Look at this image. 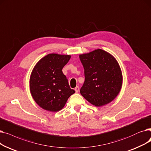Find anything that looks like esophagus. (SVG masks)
<instances>
[{"label": "esophagus", "instance_id": "esophagus-1", "mask_svg": "<svg viewBox=\"0 0 151 151\" xmlns=\"http://www.w3.org/2000/svg\"><path fill=\"white\" fill-rule=\"evenodd\" d=\"M74 90H75L76 93H78V91H79V88H78V87H76L74 88Z\"/></svg>", "mask_w": 151, "mask_h": 151}]
</instances>
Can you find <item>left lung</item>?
<instances>
[{
	"label": "left lung",
	"instance_id": "obj_1",
	"mask_svg": "<svg viewBox=\"0 0 151 151\" xmlns=\"http://www.w3.org/2000/svg\"><path fill=\"white\" fill-rule=\"evenodd\" d=\"M79 57L85 70V82L80 90L82 96L96 107L112 102L120 93L123 82L117 60L99 48L81 54Z\"/></svg>",
	"mask_w": 151,
	"mask_h": 151
}]
</instances>
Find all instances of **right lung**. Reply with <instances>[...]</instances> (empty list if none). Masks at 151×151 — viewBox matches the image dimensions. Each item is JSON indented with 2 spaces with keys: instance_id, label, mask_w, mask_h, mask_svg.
I'll return each mask as SVG.
<instances>
[{
  "instance_id": "1",
  "label": "right lung",
  "mask_w": 151,
  "mask_h": 151,
  "mask_svg": "<svg viewBox=\"0 0 151 151\" xmlns=\"http://www.w3.org/2000/svg\"><path fill=\"white\" fill-rule=\"evenodd\" d=\"M70 57V55L50 53L34 67L29 78L30 92L43 109L53 112L61 110L75 93L62 71Z\"/></svg>"
}]
</instances>
